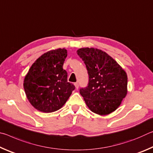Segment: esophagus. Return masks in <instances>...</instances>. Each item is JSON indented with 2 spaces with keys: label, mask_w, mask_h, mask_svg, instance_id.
Here are the masks:
<instances>
[{
  "label": "esophagus",
  "mask_w": 153,
  "mask_h": 153,
  "mask_svg": "<svg viewBox=\"0 0 153 153\" xmlns=\"http://www.w3.org/2000/svg\"><path fill=\"white\" fill-rule=\"evenodd\" d=\"M74 85H75V86H76V89H78V88H79V84L77 82H76L74 84Z\"/></svg>",
  "instance_id": "1"
}]
</instances>
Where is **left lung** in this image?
I'll list each match as a JSON object with an SVG mask.
<instances>
[{
    "instance_id": "8db88e82",
    "label": "left lung",
    "mask_w": 153,
    "mask_h": 153,
    "mask_svg": "<svg viewBox=\"0 0 153 153\" xmlns=\"http://www.w3.org/2000/svg\"><path fill=\"white\" fill-rule=\"evenodd\" d=\"M77 53L86 65L89 76L88 86L79 90L86 105L93 113L100 115L115 111L128 92L126 71L99 49L82 48Z\"/></svg>"
}]
</instances>
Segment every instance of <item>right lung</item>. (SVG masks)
I'll list each match as a JSON object with an SVG mask.
<instances>
[{
	"mask_svg": "<svg viewBox=\"0 0 153 153\" xmlns=\"http://www.w3.org/2000/svg\"><path fill=\"white\" fill-rule=\"evenodd\" d=\"M67 56L65 48L48 51L32 64L25 76V94L37 110L44 113L59 110L75 90L74 85L67 82V73L63 68Z\"/></svg>",
	"mask_w": 153,
	"mask_h": 153,
	"instance_id": "add662e5",
	"label": "right lung"
}]
</instances>
